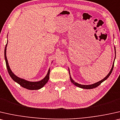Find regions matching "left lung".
Here are the masks:
<instances>
[{
  "label": "left lung",
  "instance_id": "obj_1",
  "mask_svg": "<svg viewBox=\"0 0 120 120\" xmlns=\"http://www.w3.org/2000/svg\"><path fill=\"white\" fill-rule=\"evenodd\" d=\"M114 48H115V53L116 54V49H115V47H114ZM115 61V60H114ZM114 63L112 64V68H111L110 71L109 72V73H108V75L107 76H106L105 78H104V79H103L102 80H101L99 81L98 82H96V83L93 84H91V85H81V84H79L78 83H77V82H75V81H74L72 78L71 77V75H70V70H69L68 68V70H69V74H70V80H71V82L72 83H73L74 85L76 86L77 87H80V88H82V89H94L95 88V87L98 86L100 85V84L102 83V82H103L104 81H105L106 79H107L109 77V75H111V72L112 71V70H113V68H114Z\"/></svg>",
  "mask_w": 120,
  "mask_h": 120
}]
</instances>
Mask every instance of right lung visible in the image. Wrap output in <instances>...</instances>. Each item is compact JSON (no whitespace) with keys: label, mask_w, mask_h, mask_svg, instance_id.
Masks as SVG:
<instances>
[{"label":"right lung","mask_w":120,"mask_h":120,"mask_svg":"<svg viewBox=\"0 0 120 120\" xmlns=\"http://www.w3.org/2000/svg\"><path fill=\"white\" fill-rule=\"evenodd\" d=\"M8 43H6L5 48L4 50V56L5 59L6 67H7L8 71L9 72V75L11 78L13 79L15 82H17L18 84H19L21 86H22L24 88H26L28 90H39V89H41L43 87L45 84L48 82L49 78V74H50V68L48 70V73H47L46 76H45L42 80L38 81V82H30V81H28L25 80L24 79L18 77L15 75L14 73L12 72L11 69L10 68V66L9 65V63H8V61L6 58V47H7Z\"/></svg>","instance_id":"add662e5"}]
</instances>
